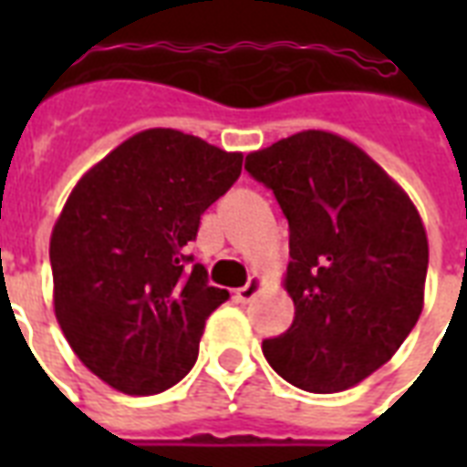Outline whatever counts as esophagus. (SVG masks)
<instances>
[{"label": "esophagus", "mask_w": 467, "mask_h": 467, "mask_svg": "<svg viewBox=\"0 0 467 467\" xmlns=\"http://www.w3.org/2000/svg\"><path fill=\"white\" fill-rule=\"evenodd\" d=\"M259 288H262V278L252 276L247 281V285H242V288H237V293H234V298L240 300V303H249V300L254 298L256 293H259Z\"/></svg>", "instance_id": "obj_1"}]
</instances>
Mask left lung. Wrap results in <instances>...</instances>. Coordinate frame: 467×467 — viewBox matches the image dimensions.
<instances>
[{"instance_id":"8db88e82","label":"left lung","mask_w":467,"mask_h":467,"mask_svg":"<svg viewBox=\"0 0 467 467\" xmlns=\"http://www.w3.org/2000/svg\"><path fill=\"white\" fill-rule=\"evenodd\" d=\"M244 169L274 191L291 233L285 288L296 317L264 339L266 361L307 392L361 383L421 315L429 244L420 213L363 150L325 130L252 152Z\"/></svg>"}]
</instances>
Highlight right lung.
I'll use <instances>...</instances> for the list:
<instances>
[{"instance_id": "1", "label": "right lung", "mask_w": 467, "mask_h": 467, "mask_svg": "<svg viewBox=\"0 0 467 467\" xmlns=\"http://www.w3.org/2000/svg\"><path fill=\"white\" fill-rule=\"evenodd\" d=\"M240 171V152L152 128L69 193L50 237L55 315L79 361L116 390L157 395L193 368L205 319L230 293L208 284L189 244Z\"/></svg>"}]
</instances>
